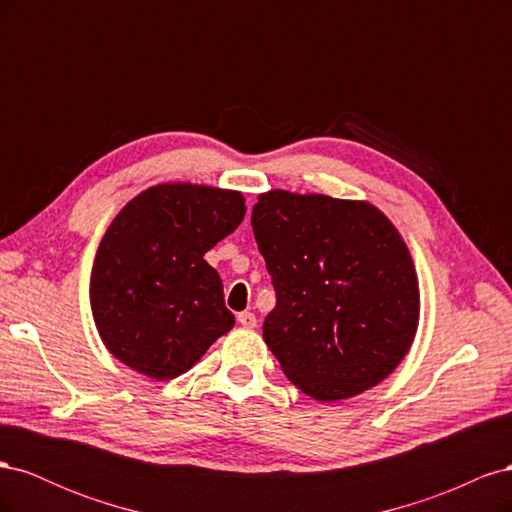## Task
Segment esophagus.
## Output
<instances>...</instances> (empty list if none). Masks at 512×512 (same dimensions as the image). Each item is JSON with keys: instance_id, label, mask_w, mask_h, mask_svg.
I'll use <instances>...</instances> for the list:
<instances>
[{"instance_id": "obj_1", "label": "esophagus", "mask_w": 512, "mask_h": 512, "mask_svg": "<svg viewBox=\"0 0 512 512\" xmlns=\"http://www.w3.org/2000/svg\"><path fill=\"white\" fill-rule=\"evenodd\" d=\"M237 320H239V324H241L243 329H254L256 327V316L252 312H241L237 316Z\"/></svg>"}]
</instances>
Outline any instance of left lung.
I'll return each instance as SVG.
<instances>
[{
  "instance_id": "1",
  "label": "left lung",
  "mask_w": 512,
  "mask_h": 512,
  "mask_svg": "<svg viewBox=\"0 0 512 512\" xmlns=\"http://www.w3.org/2000/svg\"><path fill=\"white\" fill-rule=\"evenodd\" d=\"M252 228L277 294L262 337L286 378L327 404L393 374L421 314L393 222L367 200L271 190L258 196Z\"/></svg>"
}]
</instances>
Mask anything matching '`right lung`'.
Returning a JSON list of instances; mask_svg holds the SVG:
<instances>
[{"instance_id": "obj_1", "label": "right lung", "mask_w": 512, "mask_h": 512, "mask_svg": "<svg viewBox=\"0 0 512 512\" xmlns=\"http://www.w3.org/2000/svg\"><path fill=\"white\" fill-rule=\"evenodd\" d=\"M243 218L241 192L196 183H158L115 215L96 252L89 299L117 361L173 380L235 327L205 254Z\"/></svg>"}]
</instances>
